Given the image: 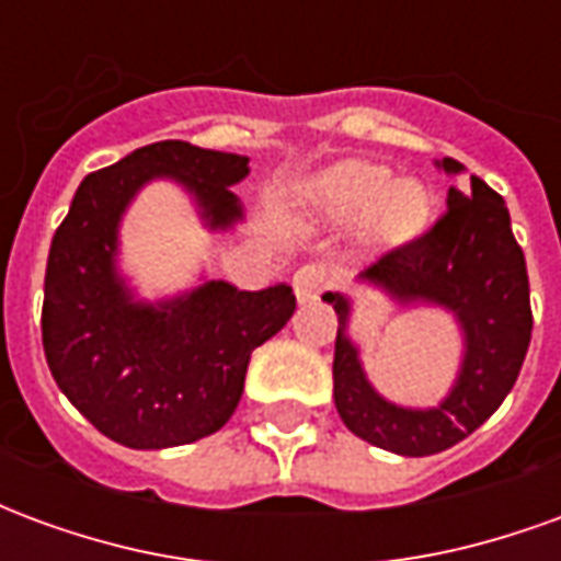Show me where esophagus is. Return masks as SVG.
Segmentation results:
<instances>
[{
    "instance_id": "34e87169",
    "label": "esophagus",
    "mask_w": 561,
    "mask_h": 561,
    "mask_svg": "<svg viewBox=\"0 0 561 561\" xmlns=\"http://www.w3.org/2000/svg\"><path fill=\"white\" fill-rule=\"evenodd\" d=\"M330 288V273L324 264H306L294 273V291L300 300H318Z\"/></svg>"
}]
</instances>
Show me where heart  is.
<instances>
[{"mask_svg":"<svg viewBox=\"0 0 561 561\" xmlns=\"http://www.w3.org/2000/svg\"><path fill=\"white\" fill-rule=\"evenodd\" d=\"M316 207L336 221L364 219L366 243H397L426 219V195L417 183L397 180L381 164L345 161L328 171L312 188Z\"/></svg>","mask_w":561,"mask_h":561,"instance_id":"1","label":"heart"}]
</instances>
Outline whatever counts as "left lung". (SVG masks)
I'll list each match as a JSON object with an SVG mask.
<instances>
[{
  "label": "left lung",
  "mask_w": 561,
  "mask_h": 561,
  "mask_svg": "<svg viewBox=\"0 0 561 561\" xmlns=\"http://www.w3.org/2000/svg\"><path fill=\"white\" fill-rule=\"evenodd\" d=\"M442 168L462 171L454 159L442 161ZM364 279L405 304L447 306L466 333V360L438 409L390 405L369 388L357 348L345 336L348 300L324 294L340 316L333 400L342 423L357 438L402 457H430L454 447L505 402L529 352V273L505 201L481 176H471L469 185L447 192V209L426 231L378 255Z\"/></svg>",
  "instance_id": "obj_1"
}]
</instances>
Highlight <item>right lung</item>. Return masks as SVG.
<instances>
[{
    "label": "right lung",
    "mask_w": 561,
    "mask_h": 561,
    "mask_svg": "<svg viewBox=\"0 0 561 561\" xmlns=\"http://www.w3.org/2000/svg\"><path fill=\"white\" fill-rule=\"evenodd\" d=\"M245 173V156L159 140L92 171L56 228L44 273V357L71 405L119 445L159 450L221 430L243 397L252 352L294 316L288 285L237 291L207 282L144 306L116 276V225L147 180H180L209 225L228 228L243 216L231 185Z\"/></svg>",
    "instance_id": "right-lung-1"
}]
</instances>
